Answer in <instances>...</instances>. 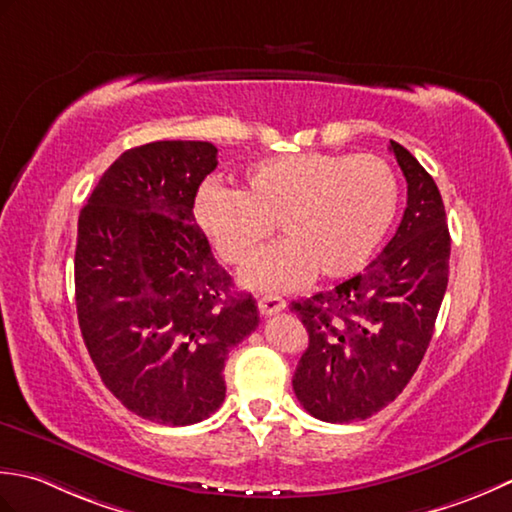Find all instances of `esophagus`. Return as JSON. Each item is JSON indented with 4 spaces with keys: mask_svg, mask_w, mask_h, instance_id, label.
Listing matches in <instances>:
<instances>
[{
    "mask_svg": "<svg viewBox=\"0 0 512 512\" xmlns=\"http://www.w3.org/2000/svg\"><path fill=\"white\" fill-rule=\"evenodd\" d=\"M285 307H287V302L278 296H260L258 298V311L263 316L278 314V311H283Z\"/></svg>",
    "mask_w": 512,
    "mask_h": 512,
    "instance_id": "esophagus-1",
    "label": "esophagus"
}]
</instances>
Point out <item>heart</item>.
<instances>
[{
  "mask_svg": "<svg viewBox=\"0 0 512 512\" xmlns=\"http://www.w3.org/2000/svg\"><path fill=\"white\" fill-rule=\"evenodd\" d=\"M398 205V174L382 156L300 152L252 163L241 190L205 181L192 216L229 265H247L278 221L287 238L260 254L241 280L260 291H287L316 274H358L389 234Z\"/></svg>",
  "mask_w": 512,
  "mask_h": 512,
  "instance_id": "b5f03b06",
  "label": "heart"
}]
</instances>
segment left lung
Wrapping results in <instances>:
<instances>
[{
	"label": "left lung",
	"instance_id": "left-lung-1",
	"mask_svg": "<svg viewBox=\"0 0 512 512\" xmlns=\"http://www.w3.org/2000/svg\"><path fill=\"white\" fill-rule=\"evenodd\" d=\"M389 150L406 179L398 232L362 274L291 302L309 333L294 391L322 422L367 420L398 398L429 347L448 283L442 194L409 150L395 141Z\"/></svg>",
	"mask_w": 512,
	"mask_h": 512
}]
</instances>
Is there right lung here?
<instances>
[{"label": "right lung", "instance_id": "add662e5", "mask_svg": "<svg viewBox=\"0 0 512 512\" xmlns=\"http://www.w3.org/2000/svg\"><path fill=\"white\" fill-rule=\"evenodd\" d=\"M218 165L207 141L125 150L79 214L75 298L83 342L125 409L196 424L225 400V360L258 327L196 227L198 185Z\"/></svg>", "mask_w": 512, "mask_h": 512}]
</instances>
